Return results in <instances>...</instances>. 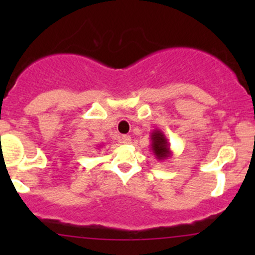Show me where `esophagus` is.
Listing matches in <instances>:
<instances>
[{
	"label": "esophagus",
	"instance_id": "esophagus-1",
	"mask_svg": "<svg viewBox=\"0 0 255 255\" xmlns=\"http://www.w3.org/2000/svg\"><path fill=\"white\" fill-rule=\"evenodd\" d=\"M120 142L123 144H129L130 143V137L129 135H121Z\"/></svg>",
	"mask_w": 255,
	"mask_h": 255
}]
</instances>
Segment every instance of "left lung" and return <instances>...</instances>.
Returning <instances> with one entry per match:
<instances>
[{"instance_id":"1","label":"left lung","mask_w":255,"mask_h":255,"mask_svg":"<svg viewBox=\"0 0 255 255\" xmlns=\"http://www.w3.org/2000/svg\"><path fill=\"white\" fill-rule=\"evenodd\" d=\"M150 149L159 161L166 160L173 155L168 138L160 129H154L150 133Z\"/></svg>"}]
</instances>
